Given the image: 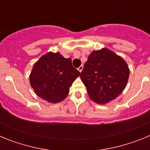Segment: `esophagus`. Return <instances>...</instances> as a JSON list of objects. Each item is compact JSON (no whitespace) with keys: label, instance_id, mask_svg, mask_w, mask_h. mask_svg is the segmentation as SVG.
I'll list each match as a JSON object with an SVG mask.
<instances>
[{"label":"esophagus","instance_id":"1","mask_svg":"<svg viewBox=\"0 0 150 150\" xmlns=\"http://www.w3.org/2000/svg\"><path fill=\"white\" fill-rule=\"evenodd\" d=\"M83 65L79 66V68H78V71H79V72H81V71H83Z\"/></svg>","mask_w":150,"mask_h":150}]
</instances>
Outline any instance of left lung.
<instances>
[{
  "label": "left lung",
  "instance_id": "8db88e82",
  "mask_svg": "<svg viewBox=\"0 0 150 150\" xmlns=\"http://www.w3.org/2000/svg\"><path fill=\"white\" fill-rule=\"evenodd\" d=\"M128 76L125 61L106 48L90 54L80 74L90 99L100 104L116 98L126 86Z\"/></svg>",
  "mask_w": 150,
  "mask_h": 150
}]
</instances>
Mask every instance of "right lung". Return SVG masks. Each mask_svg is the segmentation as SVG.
I'll use <instances>...</instances> for the list:
<instances>
[{"mask_svg": "<svg viewBox=\"0 0 150 150\" xmlns=\"http://www.w3.org/2000/svg\"><path fill=\"white\" fill-rule=\"evenodd\" d=\"M79 74L72 65L71 59L64 58L59 52H50L34 64L29 79L36 95L55 104L65 99Z\"/></svg>", "mask_w": 150, "mask_h": 150, "instance_id": "1", "label": "right lung"}]
</instances>
